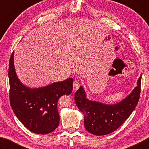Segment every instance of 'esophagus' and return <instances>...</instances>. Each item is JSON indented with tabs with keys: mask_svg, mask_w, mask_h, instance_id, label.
I'll return each mask as SVG.
<instances>
[{
	"mask_svg": "<svg viewBox=\"0 0 149 149\" xmlns=\"http://www.w3.org/2000/svg\"><path fill=\"white\" fill-rule=\"evenodd\" d=\"M80 82L77 80H75L74 82H73V89H74V90L77 91V89H78V88H80Z\"/></svg>",
	"mask_w": 149,
	"mask_h": 149,
	"instance_id": "34e87169",
	"label": "esophagus"
}]
</instances>
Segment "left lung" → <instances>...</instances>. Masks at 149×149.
I'll use <instances>...</instances> for the list:
<instances>
[{
	"label": "left lung",
	"instance_id": "obj_1",
	"mask_svg": "<svg viewBox=\"0 0 149 149\" xmlns=\"http://www.w3.org/2000/svg\"><path fill=\"white\" fill-rule=\"evenodd\" d=\"M141 76L137 86L130 94L119 102L106 104L89 100L82 86L74 95L77 107L84 114V125L89 133L96 136L110 134L117 128L130 116L139 101L141 90Z\"/></svg>",
	"mask_w": 149,
	"mask_h": 149
}]
</instances>
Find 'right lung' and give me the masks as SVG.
Wrapping results in <instances>:
<instances>
[{
  "label": "right lung",
  "instance_id": "right-lung-1",
  "mask_svg": "<svg viewBox=\"0 0 149 149\" xmlns=\"http://www.w3.org/2000/svg\"><path fill=\"white\" fill-rule=\"evenodd\" d=\"M8 77L10 100L18 119L33 133L47 134L56 128L60 123L58 100L72 93V78L45 87L30 88L19 80L14 67V51L10 59Z\"/></svg>",
  "mask_w": 149,
  "mask_h": 149
}]
</instances>
